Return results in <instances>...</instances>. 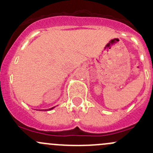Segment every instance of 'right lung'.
Here are the masks:
<instances>
[{
  "label": "right lung",
  "instance_id": "1",
  "mask_svg": "<svg viewBox=\"0 0 153 153\" xmlns=\"http://www.w3.org/2000/svg\"><path fill=\"white\" fill-rule=\"evenodd\" d=\"M54 108H55V106H53V107H52V108H49V109H41V110H42V111H49V110H51V109H54Z\"/></svg>",
  "mask_w": 153,
  "mask_h": 153
}]
</instances>
